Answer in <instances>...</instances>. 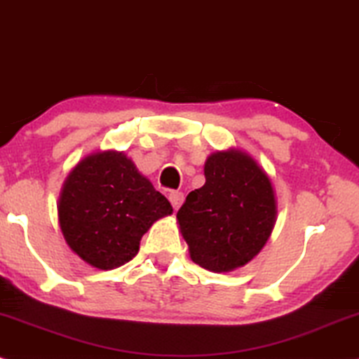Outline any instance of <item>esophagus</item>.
Segmentation results:
<instances>
[{
    "label": "esophagus",
    "mask_w": 359,
    "mask_h": 359,
    "mask_svg": "<svg viewBox=\"0 0 359 359\" xmlns=\"http://www.w3.org/2000/svg\"><path fill=\"white\" fill-rule=\"evenodd\" d=\"M168 201H170L172 207H174V209L177 210L180 205H182V202H184V192H179V191L170 192V194H168Z\"/></svg>",
    "instance_id": "34e87169"
}]
</instances>
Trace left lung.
Wrapping results in <instances>:
<instances>
[{
    "label": "left lung",
    "instance_id": "1",
    "mask_svg": "<svg viewBox=\"0 0 359 359\" xmlns=\"http://www.w3.org/2000/svg\"><path fill=\"white\" fill-rule=\"evenodd\" d=\"M205 184L177 212L196 264L214 273L241 267L264 248L276 222V198L266 172L239 150L207 158Z\"/></svg>",
    "mask_w": 359,
    "mask_h": 359
}]
</instances>
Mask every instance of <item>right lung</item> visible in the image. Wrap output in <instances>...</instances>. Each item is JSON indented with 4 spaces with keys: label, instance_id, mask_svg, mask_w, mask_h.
<instances>
[{
    "label": "right lung",
    "instance_id": "right-lung-1",
    "mask_svg": "<svg viewBox=\"0 0 359 359\" xmlns=\"http://www.w3.org/2000/svg\"><path fill=\"white\" fill-rule=\"evenodd\" d=\"M172 205L122 152L93 154L73 168L60 197V227L75 254L98 269L132 261L142 236Z\"/></svg>",
    "mask_w": 359,
    "mask_h": 359
}]
</instances>
